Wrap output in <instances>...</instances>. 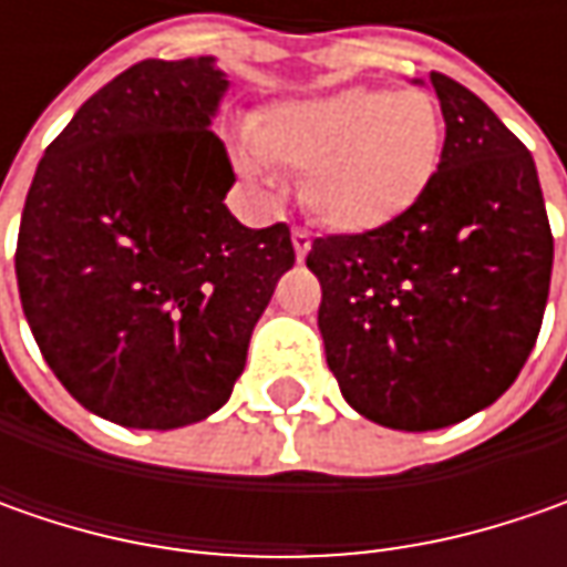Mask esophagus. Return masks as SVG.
Segmentation results:
<instances>
[{"label": "esophagus", "instance_id": "esophagus-1", "mask_svg": "<svg viewBox=\"0 0 567 567\" xmlns=\"http://www.w3.org/2000/svg\"><path fill=\"white\" fill-rule=\"evenodd\" d=\"M293 249L299 261L309 255V249H312V236H309V229H302V227L293 229Z\"/></svg>", "mask_w": 567, "mask_h": 567}]
</instances>
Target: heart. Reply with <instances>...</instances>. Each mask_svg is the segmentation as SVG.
Wrapping results in <instances>:
<instances>
[{"mask_svg":"<svg viewBox=\"0 0 567 567\" xmlns=\"http://www.w3.org/2000/svg\"><path fill=\"white\" fill-rule=\"evenodd\" d=\"M445 125L432 94L347 87L265 110L239 166L302 176V205L338 233H369L423 198L442 161Z\"/></svg>","mask_w":567,"mask_h":567,"instance_id":"1","label":"heart"}]
</instances>
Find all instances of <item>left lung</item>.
<instances>
[{
	"label": "left lung",
	"mask_w": 567,
	"mask_h": 567,
	"mask_svg": "<svg viewBox=\"0 0 567 567\" xmlns=\"http://www.w3.org/2000/svg\"><path fill=\"white\" fill-rule=\"evenodd\" d=\"M429 81L445 144L423 198L379 229L321 236L306 255L340 394L403 432L461 423L512 388L553 277L530 151L464 84Z\"/></svg>",
	"instance_id": "8db88e82"
}]
</instances>
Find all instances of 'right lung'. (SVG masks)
<instances>
[{"label": "right lung", "mask_w": 567, "mask_h": 567, "mask_svg": "<svg viewBox=\"0 0 567 567\" xmlns=\"http://www.w3.org/2000/svg\"><path fill=\"white\" fill-rule=\"evenodd\" d=\"M229 87L210 55L144 59L78 110L33 173L14 274L24 318L81 406L128 429L220 410L255 321L293 268L290 227H243L207 128Z\"/></svg>", "instance_id": "add662e5"}]
</instances>
